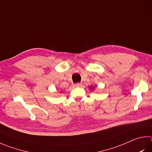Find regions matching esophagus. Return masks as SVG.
Instances as JSON below:
<instances>
[{
    "instance_id": "obj_1",
    "label": "esophagus",
    "mask_w": 152,
    "mask_h": 152,
    "mask_svg": "<svg viewBox=\"0 0 152 152\" xmlns=\"http://www.w3.org/2000/svg\"><path fill=\"white\" fill-rule=\"evenodd\" d=\"M82 84L81 83V82H80V83H76L75 84H74V86H75L76 87H79V86H81Z\"/></svg>"
}]
</instances>
